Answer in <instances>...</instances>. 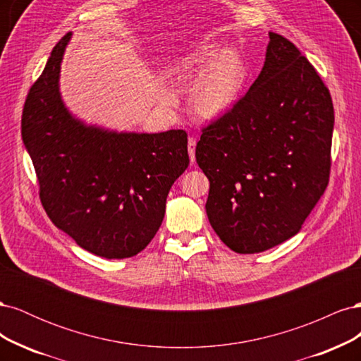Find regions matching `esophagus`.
Segmentation results:
<instances>
[{
  "mask_svg": "<svg viewBox=\"0 0 361 361\" xmlns=\"http://www.w3.org/2000/svg\"><path fill=\"white\" fill-rule=\"evenodd\" d=\"M195 145H197V141H195L194 137H190L188 138V154H190L191 164L195 162Z\"/></svg>",
  "mask_w": 361,
  "mask_h": 361,
  "instance_id": "obj_1",
  "label": "esophagus"
}]
</instances>
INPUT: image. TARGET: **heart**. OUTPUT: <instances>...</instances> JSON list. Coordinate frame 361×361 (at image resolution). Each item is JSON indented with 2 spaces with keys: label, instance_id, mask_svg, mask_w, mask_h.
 Returning <instances> with one entry per match:
<instances>
[{
  "label": "heart",
  "instance_id": "obj_1",
  "mask_svg": "<svg viewBox=\"0 0 361 361\" xmlns=\"http://www.w3.org/2000/svg\"><path fill=\"white\" fill-rule=\"evenodd\" d=\"M166 73L182 84H188L199 75L191 89V106L202 118L215 120L231 113L241 99L248 69L238 51L221 49L215 43H202L174 59Z\"/></svg>",
  "mask_w": 361,
  "mask_h": 361
}]
</instances>
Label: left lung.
Returning a JSON list of instances; mask_svg holds the SVG:
<instances>
[{
    "label": "left lung",
    "mask_w": 361,
    "mask_h": 361,
    "mask_svg": "<svg viewBox=\"0 0 361 361\" xmlns=\"http://www.w3.org/2000/svg\"><path fill=\"white\" fill-rule=\"evenodd\" d=\"M333 128L321 76L292 42L269 32L256 81L195 146L211 183L206 214L228 248L260 253L300 232L329 185Z\"/></svg>",
    "instance_id": "8db88e82"
}]
</instances>
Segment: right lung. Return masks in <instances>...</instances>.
<instances>
[{
    "mask_svg": "<svg viewBox=\"0 0 361 361\" xmlns=\"http://www.w3.org/2000/svg\"><path fill=\"white\" fill-rule=\"evenodd\" d=\"M71 39L54 47L30 89L23 140L51 221L96 256L133 257L157 235L171 185L188 167L187 133H117L72 116L59 84Z\"/></svg>",
    "mask_w": 361,
    "mask_h": 361,
    "instance_id": "obj_1",
    "label": "right lung"
}]
</instances>
